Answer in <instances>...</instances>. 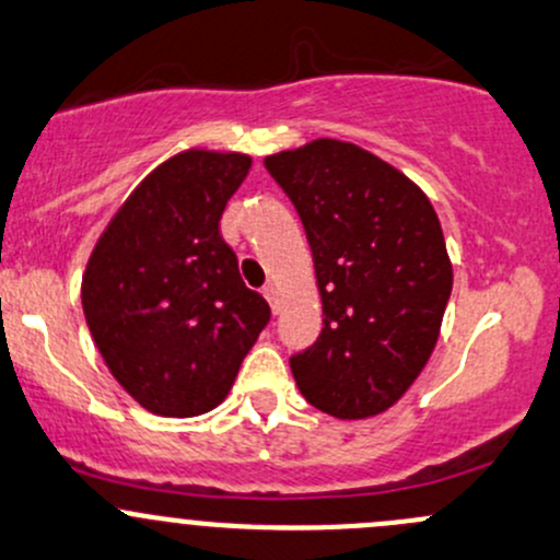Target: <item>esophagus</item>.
Returning a JSON list of instances; mask_svg holds the SVG:
<instances>
[{
	"mask_svg": "<svg viewBox=\"0 0 560 560\" xmlns=\"http://www.w3.org/2000/svg\"><path fill=\"white\" fill-rule=\"evenodd\" d=\"M262 295L270 303V308L279 311V287H276V284H265L262 287Z\"/></svg>",
	"mask_w": 560,
	"mask_h": 560,
	"instance_id": "1",
	"label": "esophagus"
}]
</instances>
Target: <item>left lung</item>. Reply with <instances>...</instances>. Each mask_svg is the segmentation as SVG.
Wrapping results in <instances>:
<instances>
[{
    "instance_id": "1",
    "label": "left lung",
    "mask_w": 560,
    "mask_h": 560,
    "mask_svg": "<svg viewBox=\"0 0 560 560\" xmlns=\"http://www.w3.org/2000/svg\"><path fill=\"white\" fill-rule=\"evenodd\" d=\"M308 235L325 327L290 359L298 388L335 419L392 408L432 357L453 287L443 228L402 172L316 139L265 158Z\"/></svg>"
}]
</instances>
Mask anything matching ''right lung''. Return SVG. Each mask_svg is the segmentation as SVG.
Masks as SVG:
<instances>
[{
  "instance_id": "obj_1",
  "label": "right lung",
  "mask_w": 560,
  "mask_h": 560,
  "mask_svg": "<svg viewBox=\"0 0 560 560\" xmlns=\"http://www.w3.org/2000/svg\"><path fill=\"white\" fill-rule=\"evenodd\" d=\"M249 168L241 152H179L128 196L88 260V329L117 384L158 416L217 408L270 322L220 235Z\"/></svg>"
}]
</instances>
